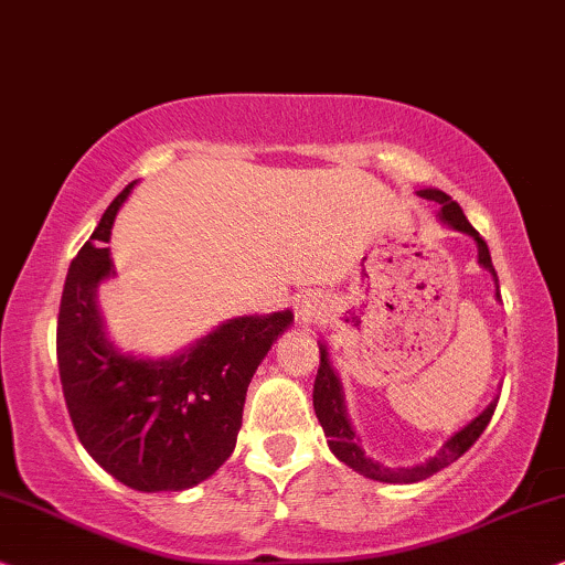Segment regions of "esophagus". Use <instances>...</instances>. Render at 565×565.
<instances>
[{
	"label": "esophagus",
	"mask_w": 565,
	"mask_h": 565,
	"mask_svg": "<svg viewBox=\"0 0 565 565\" xmlns=\"http://www.w3.org/2000/svg\"><path fill=\"white\" fill-rule=\"evenodd\" d=\"M315 312H318V305L307 302V299L297 307V315H299V320H302V322H310L315 318Z\"/></svg>",
	"instance_id": "34e87169"
}]
</instances>
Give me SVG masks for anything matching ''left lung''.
Segmentation results:
<instances>
[{
	"instance_id": "8db88e82",
	"label": "left lung",
	"mask_w": 565,
	"mask_h": 565,
	"mask_svg": "<svg viewBox=\"0 0 565 565\" xmlns=\"http://www.w3.org/2000/svg\"><path fill=\"white\" fill-rule=\"evenodd\" d=\"M416 193L420 195V199L439 204V214L436 216H439L441 224H447L449 230L462 232V235H470L472 239H476L480 268H486L488 274L493 276L495 299H501L499 276H495V270H493L491 253H488L486 239L478 235L476 227H472L468 220H465L460 204L449 199L445 191H439V188H420V191H416ZM318 345H320V370H318V377H315L312 405H315V416H318L322 431H326V436H328L330 452H333L343 465H349L351 470H356L359 476L380 480V483H418V480L431 478L434 472L445 470L447 465L460 460V457L480 439V434L486 431L488 420H491L493 411H495V403H499V401L488 403V408L480 413V416H476L468 426H462L460 431H455L452 436H449L445 445H441L439 452H436L434 457H428L426 462L411 465V468H385V465L372 460V457L361 449L356 428H353L349 411H345L341 377H338L333 364H330V359H328V345L320 341H318Z\"/></svg>"
}]
</instances>
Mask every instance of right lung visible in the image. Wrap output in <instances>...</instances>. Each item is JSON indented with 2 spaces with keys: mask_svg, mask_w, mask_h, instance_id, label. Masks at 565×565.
I'll use <instances>...</instances> for the list:
<instances>
[{
  "mask_svg": "<svg viewBox=\"0 0 565 565\" xmlns=\"http://www.w3.org/2000/svg\"><path fill=\"white\" fill-rule=\"evenodd\" d=\"M137 180L105 209L72 260L58 307V377L74 431L105 472L134 491H185L227 462L243 426L255 370L295 312L243 315L172 356H134L113 345L97 289L116 276L113 222Z\"/></svg>",
  "mask_w": 565,
  "mask_h": 565,
  "instance_id": "obj_1",
  "label": "right lung"
}]
</instances>
